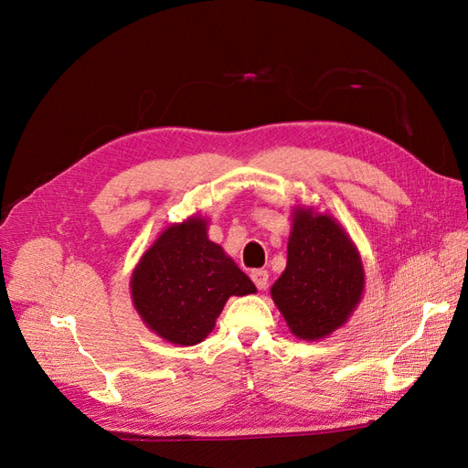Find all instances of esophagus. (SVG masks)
Wrapping results in <instances>:
<instances>
[{
  "label": "esophagus",
  "instance_id": "obj_1",
  "mask_svg": "<svg viewBox=\"0 0 468 468\" xmlns=\"http://www.w3.org/2000/svg\"><path fill=\"white\" fill-rule=\"evenodd\" d=\"M250 277H251V281H253V285H256L260 291H263V289L267 287L269 273L263 271V269H253V271L250 273Z\"/></svg>",
  "mask_w": 468,
  "mask_h": 468
}]
</instances>
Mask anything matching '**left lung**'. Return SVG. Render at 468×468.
Masks as SVG:
<instances>
[{"label":"left lung","mask_w":468,"mask_h":468,"mask_svg":"<svg viewBox=\"0 0 468 468\" xmlns=\"http://www.w3.org/2000/svg\"><path fill=\"white\" fill-rule=\"evenodd\" d=\"M365 273L357 248L328 215L294 210L287 267L271 296L291 332L320 339L342 325L363 294Z\"/></svg>","instance_id":"8db88e82"}]
</instances>
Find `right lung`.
<instances>
[{
  "mask_svg": "<svg viewBox=\"0 0 468 468\" xmlns=\"http://www.w3.org/2000/svg\"><path fill=\"white\" fill-rule=\"evenodd\" d=\"M133 303L148 328L172 344L195 346L215 328L229 296L256 285L207 238V220L169 226L136 265Z\"/></svg>",
  "mask_w": 468,
  "mask_h": 468,
  "instance_id": "obj_1",
  "label": "right lung"
}]
</instances>
